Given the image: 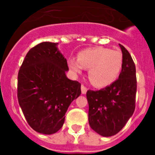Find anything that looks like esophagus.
Listing matches in <instances>:
<instances>
[{
	"instance_id": "obj_1",
	"label": "esophagus",
	"mask_w": 155,
	"mask_h": 155,
	"mask_svg": "<svg viewBox=\"0 0 155 155\" xmlns=\"http://www.w3.org/2000/svg\"><path fill=\"white\" fill-rule=\"evenodd\" d=\"M87 88L85 87L84 85V84L81 85V92H82L83 94H85V93L87 92Z\"/></svg>"
}]
</instances>
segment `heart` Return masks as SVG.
<instances>
[{
  "label": "heart",
  "instance_id": "obj_1",
  "mask_svg": "<svg viewBox=\"0 0 155 155\" xmlns=\"http://www.w3.org/2000/svg\"><path fill=\"white\" fill-rule=\"evenodd\" d=\"M68 64L71 70L81 72L83 68L89 69L88 77L92 84L104 87L118 78L123 67V55L120 51L106 47H94L84 50L78 59L70 58Z\"/></svg>",
  "mask_w": 155,
  "mask_h": 155
}]
</instances>
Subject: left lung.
<instances>
[{
  "instance_id": "8db88e82",
  "label": "left lung",
  "mask_w": 155,
  "mask_h": 155,
  "mask_svg": "<svg viewBox=\"0 0 155 155\" xmlns=\"http://www.w3.org/2000/svg\"><path fill=\"white\" fill-rule=\"evenodd\" d=\"M123 67L119 78L98 91L87 90L88 122L95 132L104 137L117 134L135 109L137 77L134 62L127 50L119 44Z\"/></svg>"
}]
</instances>
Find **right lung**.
Segmentation results:
<instances>
[{"label":"right lung","instance_id":"obj_1","mask_svg":"<svg viewBox=\"0 0 155 155\" xmlns=\"http://www.w3.org/2000/svg\"><path fill=\"white\" fill-rule=\"evenodd\" d=\"M54 42H44L26 54L18 75V100L33 130L52 134L60 130L81 84L67 78L68 62Z\"/></svg>","mask_w":155,"mask_h":155}]
</instances>
